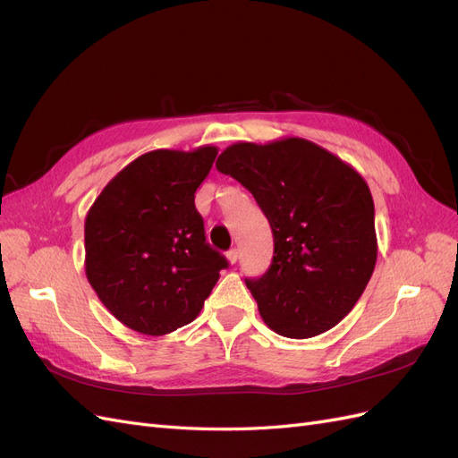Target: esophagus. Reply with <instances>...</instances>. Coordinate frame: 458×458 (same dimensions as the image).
Returning a JSON list of instances; mask_svg holds the SVG:
<instances>
[{"label": "esophagus", "mask_w": 458, "mask_h": 458, "mask_svg": "<svg viewBox=\"0 0 458 458\" xmlns=\"http://www.w3.org/2000/svg\"><path fill=\"white\" fill-rule=\"evenodd\" d=\"M227 259H229V263H237V259H239L237 248H231V250L227 252Z\"/></svg>", "instance_id": "obj_1"}]
</instances>
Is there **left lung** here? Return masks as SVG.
Segmentation results:
<instances>
[{
  "instance_id": "1",
  "label": "left lung",
  "mask_w": 458,
  "mask_h": 458,
  "mask_svg": "<svg viewBox=\"0 0 458 458\" xmlns=\"http://www.w3.org/2000/svg\"><path fill=\"white\" fill-rule=\"evenodd\" d=\"M216 168L252 192L273 231V261L246 279L266 325L311 338L348 315L377 266L374 202L365 179L300 137L234 143Z\"/></svg>"
}]
</instances>
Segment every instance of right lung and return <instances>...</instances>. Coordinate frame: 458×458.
Listing matches in <instances>:
<instances>
[{
    "mask_svg": "<svg viewBox=\"0 0 458 458\" xmlns=\"http://www.w3.org/2000/svg\"><path fill=\"white\" fill-rule=\"evenodd\" d=\"M216 147L150 150L113 177L86 217V275L120 323L162 336L195 321L225 256L206 242L195 192Z\"/></svg>",
    "mask_w": 458,
    "mask_h": 458,
    "instance_id": "obj_1",
    "label": "right lung"
}]
</instances>
